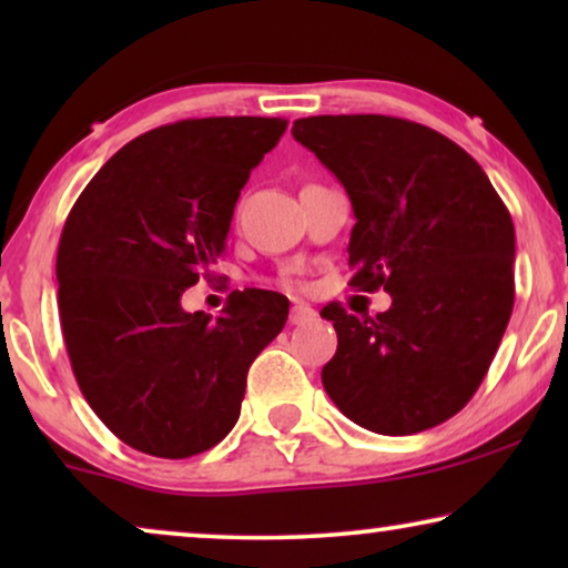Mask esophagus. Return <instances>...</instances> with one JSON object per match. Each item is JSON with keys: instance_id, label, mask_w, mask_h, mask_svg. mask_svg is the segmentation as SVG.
Returning a JSON list of instances; mask_svg holds the SVG:
<instances>
[{"instance_id": "obj_1", "label": "esophagus", "mask_w": 568, "mask_h": 568, "mask_svg": "<svg viewBox=\"0 0 568 568\" xmlns=\"http://www.w3.org/2000/svg\"><path fill=\"white\" fill-rule=\"evenodd\" d=\"M315 310L305 305V302H294L292 305V313H290V323L292 325H305V323H313L315 321Z\"/></svg>"}]
</instances>
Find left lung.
<instances>
[{"mask_svg":"<svg viewBox=\"0 0 568 568\" xmlns=\"http://www.w3.org/2000/svg\"><path fill=\"white\" fill-rule=\"evenodd\" d=\"M292 136L344 185L356 224L352 286L390 310H321L338 348L331 400L364 429L406 437L453 418L484 383L515 307V224L453 139L393 115H310Z\"/></svg>","mask_w":568,"mask_h":568,"instance_id":"obj_1","label":"left lung"}]
</instances>
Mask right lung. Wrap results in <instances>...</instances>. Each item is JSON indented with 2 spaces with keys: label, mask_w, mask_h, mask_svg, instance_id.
Wrapping results in <instances>:
<instances>
[{
  "label": "right lung",
  "mask_w": 568,
  "mask_h": 568,
  "mask_svg": "<svg viewBox=\"0 0 568 568\" xmlns=\"http://www.w3.org/2000/svg\"><path fill=\"white\" fill-rule=\"evenodd\" d=\"M284 119L216 115L152 129L80 193L59 240L61 333L100 422L139 453L181 460L237 424L255 356L282 333L278 292H232L222 315L183 292L227 247L237 196Z\"/></svg>",
  "instance_id": "right-lung-1"
}]
</instances>
